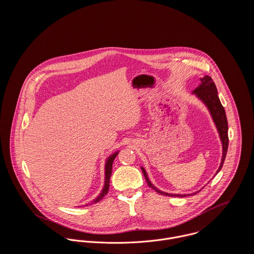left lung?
Segmentation results:
<instances>
[{"label":"left lung","mask_w":254,"mask_h":254,"mask_svg":"<svg viewBox=\"0 0 254 254\" xmlns=\"http://www.w3.org/2000/svg\"><path fill=\"white\" fill-rule=\"evenodd\" d=\"M192 94H194L209 110L212 119L216 125L218 133L220 136V140L222 142V159H221V163L220 166L218 168L217 172L215 175H217L218 172L221 170L224 161H225V157L227 154V150H228V145H229V138H228V121H227V117H226V112L225 109L223 108L219 97H218L217 88L212 80L211 77L205 75L204 77L200 78V83L199 85L192 91ZM142 171L144 173L145 181L146 184L148 185L149 188H151L152 190H154L155 191H157L160 194L163 195H167V196H177V197H185L187 195H192L195 194L198 191H195L193 193H189V194H175V193H168V192H164L160 190H158L156 187H154L151 182L149 181L147 174L145 172V168L141 167Z\"/></svg>","instance_id":"8db88e82"}]
</instances>
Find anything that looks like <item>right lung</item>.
<instances>
[{
  "label": "right lung",
  "instance_id": "right-lung-1",
  "mask_svg": "<svg viewBox=\"0 0 254 254\" xmlns=\"http://www.w3.org/2000/svg\"><path fill=\"white\" fill-rule=\"evenodd\" d=\"M118 154V151L112 153L110 156L108 157L107 161H106V166H105V174H106V177H105V185H104V189L102 190V192L90 203H87L86 205H91L93 203H97L99 202L100 200L103 199V197L108 193L109 189V180H110V176H111V173H112V163H113V160L114 158L116 157V155Z\"/></svg>",
  "mask_w": 254,
  "mask_h": 254
}]
</instances>
